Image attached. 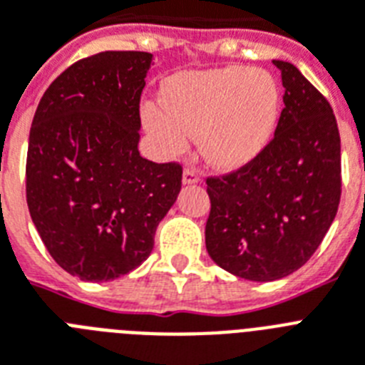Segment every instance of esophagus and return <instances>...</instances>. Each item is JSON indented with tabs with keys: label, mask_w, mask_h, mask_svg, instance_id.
Listing matches in <instances>:
<instances>
[{
	"label": "esophagus",
	"mask_w": 365,
	"mask_h": 365,
	"mask_svg": "<svg viewBox=\"0 0 365 365\" xmlns=\"http://www.w3.org/2000/svg\"><path fill=\"white\" fill-rule=\"evenodd\" d=\"M182 182H185V185H195V182H200V173H197L194 168H186L185 173H182Z\"/></svg>",
	"instance_id": "esophagus-1"
}]
</instances>
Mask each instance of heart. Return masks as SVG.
I'll use <instances>...</instances> for the list:
<instances>
[{
	"mask_svg": "<svg viewBox=\"0 0 365 365\" xmlns=\"http://www.w3.org/2000/svg\"><path fill=\"white\" fill-rule=\"evenodd\" d=\"M165 106L147 104L143 121L165 155H180L190 135L216 168L248 164L272 138L282 111L278 80L261 68L230 67L190 72L164 87Z\"/></svg>",
	"mask_w": 365,
	"mask_h": 365,
	"instance_id": "obj_1",
	"label": "heart"
}]
</instances>
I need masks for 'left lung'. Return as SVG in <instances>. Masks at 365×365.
I'll use <instances>...</instances> for the list:
<instances>
[{
  "label": "left lung",
  "instance_id": "8db88e82",
  "mask_svg": "<svg viewBox=\"0 0 365 365\" xmlns=\"http://www.w3.org/2000/svg\"><path fill=\"white\" fill-rule=\"evenodd\" d=\"M285 87L272 140L248 164L207 177V252L244 279L272 282L323 242L341 197V141L330 102L294 65L274 61Z\"/></svg>",
  "mask_w": 365,
  "mask_h": 365
}]
</instances>
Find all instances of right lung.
I'll use <instances>...</instances> for the list:
<instances>
[{"instance_id":"1","label":"right lung","mask_w":365,"mask_h":365,"mask_svg":"<svg viewBox=\"0 0 365 365\" xmlns=\"http://www.w3.org/2000/svg\"><path fill=\"white\" fill-rule=\"evenodd\" d=\"M150 59L134 50L83 57L50 83L33 117L29 215L53 261L86 282L138 269L180 192L179 162L138 150Z\"/></svg>"}]
</instances>
